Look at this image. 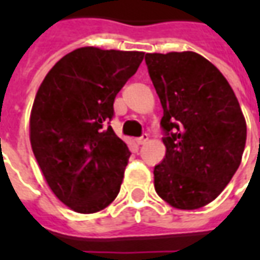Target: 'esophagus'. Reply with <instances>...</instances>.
Returning <instances> with one entry per match:
<instances>
[{
	"label": "esophagus",
	"mask_w": 260,
	"mask_h": 260,
	"mask_svg": "<svg viewBox=\"0 0 260 260\" xmlns=\"http://www.w3.org/2000/svg\"><path fill=\"white\" fill-rule=\"evenodd\" d=\"M147 141H149V135H147V134H143L141 138L136 139V143H138V145H145Z\"/></svg>",
	"instance_id": "obj_1"
}]
</instances>
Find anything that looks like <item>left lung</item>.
Instances as JSON below:
<instances>
[{"mask_svg": "<svg viewBox=\"0 0 260 260\" xmlns=\"http://www.w3.org/2000/svg\"><path fill=\"white\" fill-rule=\"evenodd\" d=\"M166 132V157L154 167V189L170 206H206L242 160L246 122L234 90L214 65L193 51L145 55Z\"/></svg>", "mask_w": 260, "mask_h": 260, "instance_id": "left-lung-1", "label": "left lung"}]
</instances>
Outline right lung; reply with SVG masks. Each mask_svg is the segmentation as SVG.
<instances>
[{"instance_id":"1","label":"right lung","mask_w":260,"mask_h":260,"mask_svg":"<svg viewBox=\"0 0 260 260\" xmlns=\"http://www.w3.org/2000/svg\"><path fill=\"white\" fill-rule=\"evenodd\" d=\"M145 53L80 47L48 71L33 102L30 145L64 205L97 213L117 198L131 153L108 121L114 100Z\"/></svg>"}]
</instances>
